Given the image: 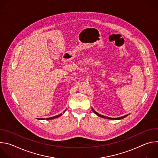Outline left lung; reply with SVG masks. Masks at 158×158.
Here are the masks:
<instances>
[{"mask_svg":"<svg viewBox=\"0 0 158 158\" xmlns=\"http://www.w3.org/2000/svg\"><path fill=\"white\" fill-rule=\"evenodd\" d=\"M92 110H93V111L94 112V113H95L97 116H99V117H101V118H105V119H115V120H116V119H123V118H126V116H128V115H126V116H124L121 117V118H112L106 117V116H102V115H101V114H100L98 113V112H96V111H95L93 108H92Z\"/></svg>","mask_w":158,"mask_h":158,"instance_id":"obj_1","label":"left lung"}]
</instances>
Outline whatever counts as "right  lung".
I'll return each mask as SVG.
<instances>
[{"instance_id": "obj_1", "label": "right lung", "mask_w": 158, "mask_h": 158, "mask_svg": "<svg viewBox=\"0 0 158 158\" xmlns=\"http://www.w3.org/2000/svg\"><path fill=\"white\" fill-rule=\"evenodd\" d=\"M64 112H65V110H64ZM61 115H62V114H59V115H57V116H54V117H52V118H46V119H47V120H49V119H55V118H58V117L60 116ZM40 119V118H39V119Z\"/></svg>"}]
</instances>
